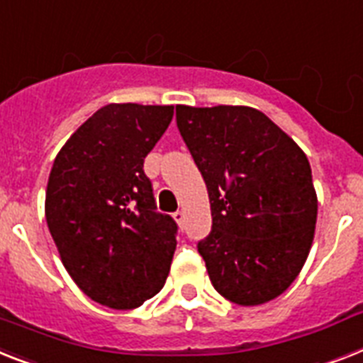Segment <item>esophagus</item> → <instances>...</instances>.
Instances as JSON below:
<instances>
[{
	"label": "esophagus",
	"instance_id": "1",
	"mask_svg": "<svg viewBox=\"0 0 363 363\" xmlns=\"http://www.w3.org/2000/svg\"><path fill=\"white\" fill-rule=\"evenodd\" d=\"M173 218H175V222L179 223V225H182V222H184V212L177 211L175 214H173Z\"/></svg>",
	"mask_w": 363,
	"mask_h": 363
}]
</instances>
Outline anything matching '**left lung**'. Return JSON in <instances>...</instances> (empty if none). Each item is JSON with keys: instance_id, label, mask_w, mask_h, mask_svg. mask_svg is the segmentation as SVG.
Returning <instances> with one entry per match:
<instances>
[{"instance_id": "1", "label": "left lung", "mask_w": 363, "mask_h": 363, "mask_svg": "<svg viewBox=\"0 0 363 363\" xmlns=\"http://www.w3.org/2000/svg\"><path fill=\"white\" fill-rule=\"evenodd\" d=\"M177 126L211 199L197 244L223 298L259 306L284 293L313 242L317 194L308 156L263 111L177 106Z\"/></svg>"}]
</instances>
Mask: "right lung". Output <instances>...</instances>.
Returning a JSON list of instances; mask_svg holds the SVG:
<instances>
[{"label":"right lung","instance_id":"1","mask_svg":"<svg viewBox=\"0 0 363 363\" xmlns=\"http://www.w3.org/2000/svg\"><path fill=\"white\" fill-rule=\"evenodd\" d=\"M173 106L108 104L61 147L46 188V222L67 272L91 300L140 308L166 284L177 223L156 212L143 160Z\"/></svg>","mask_w":363,"mask_h":363}]
</instances>
